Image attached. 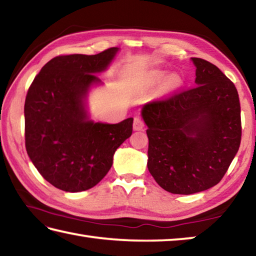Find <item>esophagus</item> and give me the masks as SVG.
Returning <instances> with one entry per match:
<instances>
[{
	"label": "esophagus",
	"mask_w": 256,
	"mask_h": 256,
	"mask_svg": "<svg viewBox=\"0 0 256 256\" xmlns=\"http://www.w3.org/2000/svg\"><path fill=\"white\" fill-rule=\"evenodd\" d=\"M144 128V120H142L140 118H134V122H133V128L134 131H141L142 128Z\"/></svg>",
	"instance_id": "obj_1"
}]
</instances>
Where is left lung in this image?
I'll return each mask as SVG.
<instances>
[{
	"label": "left lung",
	"instance_id": "obj_1",
	"mask_svg": "<svg viewBox=\"0 0 256 256\" xmlns=\"http://www.w3.org/2000/svg\"><path fill=\"white\" fill-rule=\"evenodd\" d=\"M196 86L148 102V170L172 194H194L219 183L240 144V104L235 84L214 64L192 58Z\"/></svg>",
	"mask_w": 256,
	"mask_h": 256
}]
</instances>
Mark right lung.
Here are the masks:
<instances>
[{
    "mask_svg": "<svg viewBox=\"0 0 256 256\" xmlns=\"http://www.w3.org/2000/svg\"><path fill=\"white\" fill-rule=\"evenodd\" d=\"M120 48L96 55L56 56L42 68L24 102L26 149L40 174L55 188L76 193L94 188L112 164L116 149L131 136L133 118L94 122L88 96L102 82Z\"/></svg>",
    "mask_w": 256,
    "mask_h": 256,
    "instance_id": "1",
    "label": "right lung"
}]
</instances>
